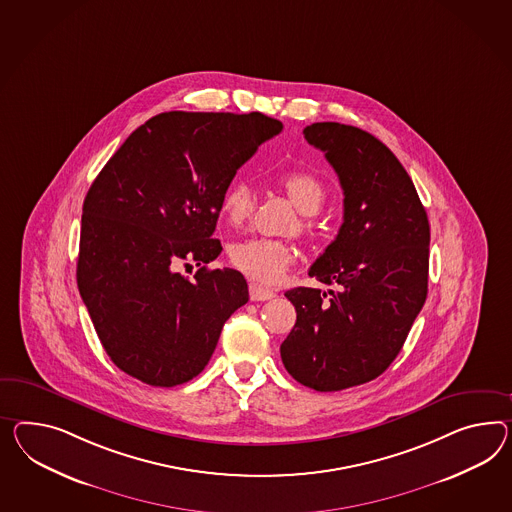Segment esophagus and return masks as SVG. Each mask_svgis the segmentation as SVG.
<instances>
[{
  "instance_id": "1",
  "label": "esophagus",
  "mask_w": 512,
  "mask_h": 512,
  "mask_svg": "<svg viewBox=\"0 0 512 512\" xmlns=\"http://www.w3.org/2000/svg\"><path fill=\"white\" fill-rule=\"evenodd\" d=\"M250 301H269L275 297V293L271 289L262 288L258 284H250Z\"/></svg>"
}]
</instances>
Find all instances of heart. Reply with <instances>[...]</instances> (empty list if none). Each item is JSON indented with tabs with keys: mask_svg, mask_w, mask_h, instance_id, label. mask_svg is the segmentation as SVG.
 <instances>
[{
	"mask_svg": "<svg viewBox=\"0 0 512 512\" xmlns=\"http://www.w3.org/2000/svg\"><path fill=\"white\" fill-rule=\"evenodd\" d=\"M282 189L286 191L293 206L301 211L302 223L301 232H310V215H315L321 210L325 202V187L323 184L306 172H291L280 180ZM254 211V193L245 182H236L230 185L221 198V215L224 221L230 226H239L245 223ZM230 263L241 271L243 275L249 276L250 280L273 286L282 280L286 275L291 263L295 260V252L291 245L276 239H265V237H249L236 241L228 249Z\"/></svg>",
	"mask_w": 512,
	"mask_h": 512,
	"instance_id": "heart-1",
	"label": "heart"
}]
</instances>
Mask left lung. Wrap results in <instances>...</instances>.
Instances as JSON below:
<instances>
[{
	"mask_svg": "<svg viewBox=\"0 0 512 512\" xmlns=\"http://www.w3.org/2000/svg\"><path fill=\"white\" fill-rule=\"evenodd\" d=\"M343 189V224L308 275L338 291H286L297 323L280 345L289 375L317 392L377 379L427 299L429 219L394 152L340 122L306 126Z\"/></svg>",
	"mask_w": 512,
	"mask_h": 512,
	"instance_id": "obj_1",
	"label": "left lung"
}]
</instances>
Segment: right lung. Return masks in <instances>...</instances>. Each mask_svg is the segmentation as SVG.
Wrapping results in <instances>:
<instances>
[{"mask_svg": "<svg viewBox=\"0 0 512 512\" xmlns=\"http://www.w3.org/2000/svg\"><path fill=\"white\" fill-rule=\"evenodd\" d=\"M282 132L263 113L169 111L118 148L83 202L78 288L113 364L171 388L210 362L226 319L249 301L245 276L206 269L221 198L258 146ZM197 261L193 281L177 273Z\"/></svg>", "mask_w": 512, "mask_h": 512, "instance_id": "obj_1", "label": "right lung"}]
</instances>
